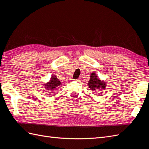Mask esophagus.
Returning <instances> with one entry per match:
<instances>
[{
  "instance_id": "1",
  "label": "esophagus",
  "mask_w": 149,
  "mask_h": 149,
  "mask_svg": "<svg viewBox=\"0 0 149 149\" xmlns=\"http://www.w3.org/2000/svg\"><path fill=\"white\" fill-rule=\"evenodd\" d=\"M80 80H81V79H80V78H78V79H74V81H79Z\"/></svg>"
}]
</instances>
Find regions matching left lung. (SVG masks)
Here are the masks:
<instances>
[{
  "label": "left lung",
  "instance_id": "8db88e82",
  "mask_svg": "<svg viewBox=\"0 0 149 149\" xmlns=\"http://www.w3.org/2000/svg\"><path fill=\"white\" fill-rule=\"evenodd\" d=\"M97 74L94 73H92L90 76V79L88 81V86L91 89V91H96L97 89H104L106 87V83L104 81H101Z\"/></svg>",
  "mask_w": 149,
  "mask_h": 149
}]
</instances>
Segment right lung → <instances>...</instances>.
<instances>
[{"label":"right lung","mask_w":149,"mask_h":149,"mask_svg":"<svg viewBox=\"0 0 149 149\" xmlns=\"http://www.w3.org/2000/svg\"><path fill=\"white\" fill-rule=\"evenodd\" d=\"M61 81H60V80L57 78V77L55 75H53L50 80L49 81L45 84H43V85L44 86V87L45 89H47V90H51V91H54V90H55L56 91V89H58V87L60 86V85H61Z\"/></svg>","instance_id":"obj_1"}]
</instances>
